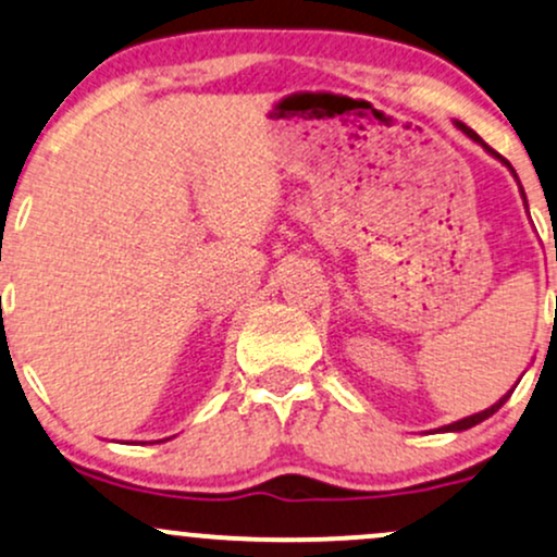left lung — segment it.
Wrapping results in <instances>:
<instances>
[{
  "mask_svg": "<svg viewBox=\"0 0 557 557\" xmlns=\"http://www.w3.org/2000/svg\"><path fill=\"white\" fill-rule=\"evenodd\" d=\"M455 126H458L460 131H463V134H466V136H471V139H473V141H479V144H481V147H484V149H486V152H490V154H492V158H497L499 162H503V165H508V168H510V173H513V176H516L513 165H510V162H508V160H505V158H503V154H497V152H495V149H492V147H486V144H484V141H481V136L476 134V131H473V128H468V126H466V123H460V121H455ZM516 181H518V176H516ZM521 195H523V189H521ZM523 199H527V197H523ZM510 392H513V389H510ZM510 392H508V395H503V397H499V399H497V403H495V405H492V408L481 410V413H473V416H466V418H460V421H455V423H447V426H442L440 431H466V429L476 426V423H481V421H486V418H490V416H495V413H497V410H499V408H503V405H505V403H508Z\"/></svg>",
  "mask_w": 557,
  "mask_h": 557,
  "instance_id": "1",
  "label": "left lung"
}]
</instances>
